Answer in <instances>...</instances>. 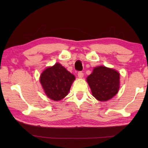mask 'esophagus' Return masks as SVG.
Masks as SVG:
<instances>
[{"label": "esophagus", "mask_w": 148, "mask_h": 148, "mask_svg": "<svg viewBox=\"0 0 148 148\" xmlns=\"http://www.w3.org/2000/svg\"><path fill=\"white\" fill-rule=\"evenodd\" d=\"M77 76L79 77V78H82L84 77V73L82 72H78L77 73Z\"/></svg>", "instance_id": "34e87169"}]
</instances>
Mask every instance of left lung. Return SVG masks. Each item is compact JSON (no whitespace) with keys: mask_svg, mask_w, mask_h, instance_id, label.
I'll return each mask as SVG.
<instances>
[{"mask_svg":"<svg viewBox=\"0 0 148 148\" xmlns=\"http://www.w3.org/2000/svg\"><path fill=\"white\" fill-rule=\"evenodd\" d=\"M92 96L98 101H106L116 95L119 88V74L103 66L95 67L87 77Z\"/></svg>","mask_w":148,"mask_h":148,"instance_id":"1","label":"left lung"}]
</instances>
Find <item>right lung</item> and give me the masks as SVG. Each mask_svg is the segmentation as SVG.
<instances>
[{
    "label": "right lung",
    "mask_w": 148,
    "mask_h": 148,
    "mask_svg": "<svg viewBox=\"0 0 148 148\" xmlns=\"http://www.w3.org/2000/svg\"><path fill=\"white\" fill-rule=\"evenodd\" d=\"M74 79L73 74L61 64L56 63L42 72L40 81L47 97L58 101L68 95Z\"/></svg>",
    "instance_id": "obj_1"
}]
</instances>
